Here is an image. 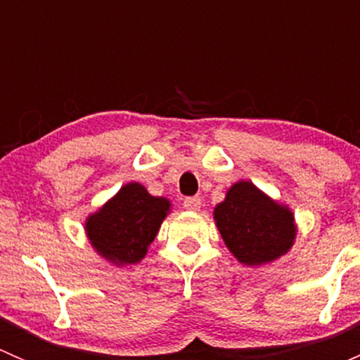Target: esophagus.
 Masks as SVG:
<instances>
[{"mask_svg": "<svg viewBox=\"0 0 360 360\" xmlns=\"http://www.w3.org/2000/svg\"><path fill=\"white\" fill-rule=\"evenodd\" d=\"M183 205L186 210H193L195 212V210H200L202 200H200V197H188V198H184Z\"/></svg>", "mask_w": 360, "mask_h": 360, "instance_id": "1", "label": "esophagus"}]
</instances>
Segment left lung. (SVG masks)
Segmentation results:
<instances>
[{
	"mask_svg": "<svg viewBox=\"0 0 360 360\" xmlns=\"http://www.w3.org/2000/svg\"><path fill=\"white\" fill-rule=\"evenodd\" d=\"M214 221L230 252L245 266L271 263L291 250L294 214L250 181H238L214 209Z\"/></svg>",
	"mask_w": 360,
	"mask_h": 360,
	"instance_id": "1",
	"label": "left lung"
}]
</instances>
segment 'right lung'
Listing matches in <instances>:
<instances>
[{
  "label": "right lung",
  "instance_id": "right-lung-1",
  "mask_svg": "<svg viewBox=\"0 0 360 360\" xmlns=\"http://www.w3.org/2000/svg\"><path fill=\"white\" fill-rule=\"evenodd\" d=\"M169 212L167 198L153 197L143 184L129 183L86 217L85 233L96 252L110 263L136 264L146 256Z\"/></svg>",
  "mask_w": 360,
  "mask_h": 360
}]
</instances>
